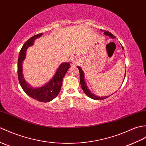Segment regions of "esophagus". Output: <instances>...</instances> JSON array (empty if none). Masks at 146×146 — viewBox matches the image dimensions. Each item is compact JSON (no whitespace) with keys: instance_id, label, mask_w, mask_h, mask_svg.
<instances>
[{"instance_id":"obj_1","label":"esophagus","mask_w":146,"mask_h":146,"mask_svg":"<svg viewBox=\"0 0 146 146\" xmlns=\"http://www.w3.org/2000/svg\"><path fill=\"white\" fill-rule=\"evenodd\" d=\"M70 63V65L72 66H76L78 64V60L75 56L72 58V59L71 60Z\"/></svg>"}]
</instances>
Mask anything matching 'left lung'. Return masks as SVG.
Here are the masks:
<instances>
[{"mask_svg":"<svg viewBox=\"0 0 146 146\" xmlns=\"http://www.w3.org/2000/svg\"><path fill=\"white\" fill-rule=\"evenodd\" d=\"M101 31L102 32H104V35L106 36H109L110 38H116V36H114L113 34H112L111 33H110V32L108 31H105V30H101ZM122 48H123V50H124V48L123 46H122ZM78 68L79 70V72H80V84H81V88H82V89L84 91V93H85L86 95L90 97V98H91V99L93 100H104V99H106L107 98H108L109 96H111V95H110V96H102V97H100L98 96H96L95 95V94H94L93 93H91L90 90L88 89V86L87 84H86V81H85V80H84V72L82 70V69L81 68L80 66H78ZM125 76H126V71H125V74H124V80L125 78Z\"/></svg>","mask_w":146,"mask_h":146,"instance_id":"left-lung-1","label":"left lung"}]
</instances>
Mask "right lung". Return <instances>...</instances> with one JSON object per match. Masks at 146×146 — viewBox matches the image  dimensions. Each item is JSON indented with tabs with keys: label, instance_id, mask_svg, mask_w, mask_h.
Returning <instances> with one entry per match:
<instances>
[{
	"label": "right lung",
	"instance_id": "obj_1",
	"mask_svg": "<svg viewBox=\"0 0 146 146\" xmlns=\"http://www.w3.org/2000/svg\"><path fill=\"white\" fill-rule=\"evenodd\" d=\"M43 33L35 35L32 36L23 44L20 50L18 59V78L20 86L24 92L32 98L40 102L47 103L55 98L60 91L62 88L63 78L67 71L70 68V63H62L58 68L52 78L44 85L40 87H33L27 82L23 74V62L26 58V52L29 47L33 46L35 40L41 37Z\"/></svg>",
	"mask_w": 146,
	"mask_h": 146
}]
</instances>
